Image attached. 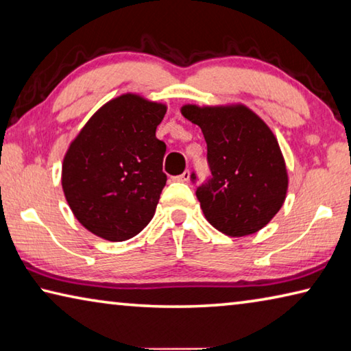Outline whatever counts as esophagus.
Returning <instances> with one entry per match:
<instances>
[{"mask_svg": "<svg viewBox=\"0 0 351 351\" xmlns=\"http://www.w3.org/2000/svg\"><path fill=\"white\" fill-rule=\"evenodd\" d=\"M177 180H180V182H188L189 180V171H185V172H182L180 176H177L176 177Z\"/></svg>", "mask_w": 351, "mask_h": 351, "instance_id": "1", "label": "esophagus"}]
</instances>
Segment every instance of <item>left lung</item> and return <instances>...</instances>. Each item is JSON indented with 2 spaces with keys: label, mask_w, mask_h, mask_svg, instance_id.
<instances>
[{
  "label": "left lung",
  "mask_w": 351,
  "mask_h": 351,
  "mask_svg": "<svg viewBox=\"0 0 351 351\" xmlns=\"http://www.w3.org/2000/svg\"><path fill=\"white\" fill-rule=\"evenodd\" d=\"M182 114L200 126L206 141L211 176L195 195L208 222L231 237L262 230L280 210L288 188L285 162L271 129L241 104H188ZM191 180H197L194 172Z\"/></svg>",
  "instance_id": "obj_1"
}]
</instances>
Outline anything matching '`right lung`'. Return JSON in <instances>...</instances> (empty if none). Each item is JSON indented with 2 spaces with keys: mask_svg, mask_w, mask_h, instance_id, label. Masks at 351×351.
<instances>
[{
  "mask_svg": "<svg viewBox=\"0 0 351 351\" xmlns=\"http://www.w3.org/2000/svg\"><path fill=\"white\" fill-rule=\"evenodd\" d=\"M165 114V104L117 97L71 143L61 185L73 216L95 236L128 241L154 217L166 185V145L156 137Z\"/></svg>",
  "mask_w": 351,
  "mask_h": 351,
  "instance_id": "1",
  "label": "right lung"
}]
</instances>
